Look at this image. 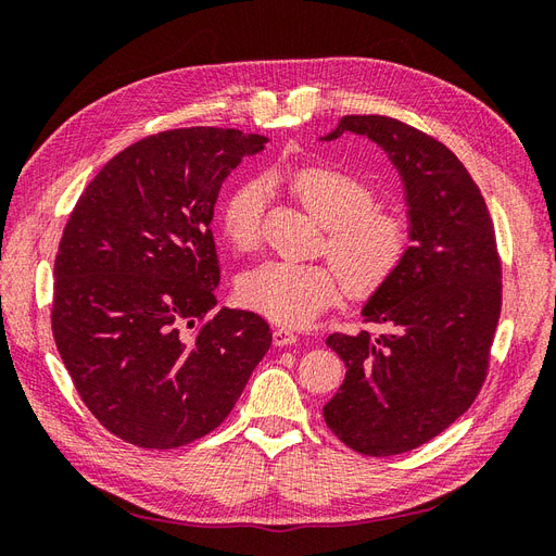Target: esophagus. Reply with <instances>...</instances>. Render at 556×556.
Returning a JSON list of instances; mask_svg holds the SVG:
<instances>
[{
  "mask_svg": "<svg viewBox=\"0 0 556 556\" xmlns=\"http://www.w3.org/2000/svg\"><path fill=\"white\" fill-rule=\"evenodd\" d=\"M296 339H299V336H296L292 329L278 327V329L274 331V343H276L278 348H282V345H294Z\"/></svg>",
  "mask_w": 556,
  "mask_h": 556,
  "instance_id": "34e87169",
  "label": "esophagus"
}]
</instances>
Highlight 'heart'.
<instances>
[{"label":"heart","mask_w":556,"mask_h":556,"mask_svg":"<svg viewBox=\"0 0 556 556\" xmlns=\"http://www.w3.org/2000/svg\"><path fill=\"white\" fill-rule=\"evenodd\" d=\"M292 194L327 227L325 250L337 264L266 262L239 285L243 304L278 325L301 327L341 299H357L390 282L410 250V225L394 211L376 208L378 194L364 178L331 164H308L288 176ZM264 185L241 182L220 206V231L239 252L255 250L262 237Z\"/></svg>","instance_id":"obj_1"}]
</instances>
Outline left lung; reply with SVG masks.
<instances>
[{
	"label": "left lung",
	"mask_w": 556,
	"mask_h": 556,
	"mask_svg": "<svg viewBox=\"0 0 556 556\" xmlns=\"http://www.w3.org/2000/svg\"><path fill=\"white\" fill-rule=\"evenodd\" d=\"M345 131L378 143L396 166L413 245L362 308L382 331L327 339L345 380L323 413L348 447L392 457L431 441L476 401L501 315V260L478 185L447 146L387 115H345L325 141Z\"/></svg>",
	"instance_id": "left-lung-1"
}]
</instances>
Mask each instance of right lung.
Masks as SVG:
<instances>
[{
    "instance_id": "right-lung-1",
    "label": "right lung",
    "mask_w": 556,
    "mask_h": 556,
    "mask_svg": "<svg viewBox=\"0 0 556 556\" xmlns=\"http://www.w3.org/2000/svg\"><path fill=\"white\" fill-rule=\"evenodd\" d=\"M268 139L217 127L146 137L80 194L55 257V345L117 439L188 445L225 422L271 345L266 319L215 311L211 231L225 178Z\"/></svg>"
}]
</instances>
